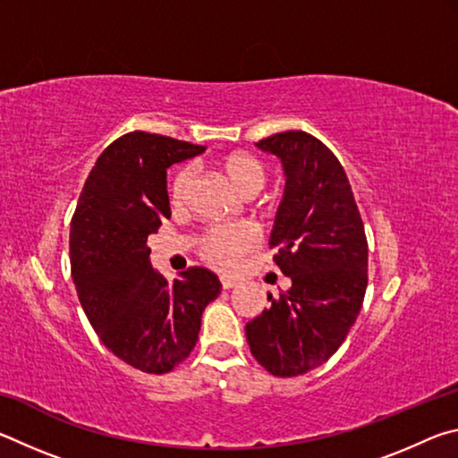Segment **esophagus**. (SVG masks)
Instances as JSON below:
<instances>
[{"instance_id":"1","label":"esophagus","mask_w":458,"mask_h":458,"mask_svg":"<svg viewBox=\"0 0 458 458\" xmlns=\"http://www.w3.org/2000/svg\"><path fill=\"white\" fill-rule=\"evenodd\" d=\"M220 283H222V289L230 291V289H234V286L240 284V278H236V276H220Z\"/></svg>"}]
</instances>
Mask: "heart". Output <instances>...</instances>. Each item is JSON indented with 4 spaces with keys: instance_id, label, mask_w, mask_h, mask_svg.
<instances>
[{
    "instance_id": "b5f03b06",
    "label": "heart",
    "mask_w": 458,
    "mask_h": 458,
    "mask_svg": "<svg viewBox=\"0 0 458 458\" xmlns=\"http://www.w3.org/2000/svg\"><path fill=\"white\" fill-rule=\"evenodd\" d=\"M220 169L240 196L259 193L267 180V172L260 161L246 153L224 157L220 161ZM191 182L193 172L190 167H183L175 174L172 182V201L175 206H182L188 199ZM254 242H257V234L246 224H220V226L206 230L204 236L199 238V254L214 268L228 270L238 265L240 257L250 250Z\"/></svg>"
}]
</instances>
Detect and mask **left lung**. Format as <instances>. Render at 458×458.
<instances>
[{"mask_svg":"<svg viewBox=\"0 0 458 458\" xmlns=\"http://www.w3.org/2000/svg\"><path fill=\"white\" fill-rule=\"evenodd\" d=\"M276 155L284 193L268 244L291 289L246 323L257 361L278 377L303 376L339 350L368 286V240L350 180L335 155L305 131L257 143Z\"/></svg>","mask_w":458,"mask_h":458,"instance_id":"left-lung-1","label":"left lung"}]
</instances>
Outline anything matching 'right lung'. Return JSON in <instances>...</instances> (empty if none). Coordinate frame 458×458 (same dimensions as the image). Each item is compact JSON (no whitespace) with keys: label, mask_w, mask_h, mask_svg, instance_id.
Listing matches in <instances>:
<instances>
[{"label":"right lung","mask_w":458,"mask_h":458,"mask_svg":"<svg viewBox=\"0 0 458 458\" xmlns=\"http://www.w3.org/2000/svg\"><path fill=\"white\" fill-rule=\"evenodd\" d=\"M206 147L133 131L100 153L71 224V267L92 329L119 360L167 374L196 347L201 313L222 284L191 267L169 283L147 244L172 216L167 167Z\"/></svg>","instance_id":"add662e5"}]
</instances>
